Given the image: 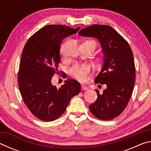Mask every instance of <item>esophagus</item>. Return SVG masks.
Returning a JSON list of instances; mask_svg holds the SVG:
<instances>
[{
    "instance_id": "1",
    "label": "esophagus",
    "mask_w": 151,
    "mask_h": 151,
    "mask_svg": "<svg viewBox=\"0 0 151 151\" xmlns=\"http://www.w3.org/2000/svg\"><path fill=\"white\" fill-rule=\"evenodd\" d=\"M81 88H82V90H83V91H88V88L87 87V86L84 85H81Z\"/></svg>"
}]
</instances>
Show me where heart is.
Returning a JSON list of instances; mask_svg holds the SVG:
<instances>
[{
    "label": "heart",
    "instance_id": "obj_1",
    "mask_svg": "<svg viewBox=\"0 0 151 151\" xmlns=\"http://www.w3.org/2000/svg\"><path fill=\"white\" fill-rule=\"evenodd\" d=\"M94 43L96 47V42L93 40H88ZM91 68L90 66L87 65H78L75 64L72 67L70 68V75L73 76L77 80L80 81H86V77H87L88 74L90 72Z\"/></svg>",
    "mask_w": 151,
    "mask_h": 151
}]
</instances>
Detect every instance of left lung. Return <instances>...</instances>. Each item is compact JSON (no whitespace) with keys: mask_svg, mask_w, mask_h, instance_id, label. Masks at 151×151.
<instances>
[{"mask_svg":"<svg viewBox=\"0 0 151 151\" xmlns=\"http://www.w3.org/2000/svg\"><path fill=\"white\" fill-rule=\"evenodd\" d=\"M79 35L99 40L104 55V64L94 83L105 84L89 110L97 119L109 121L121 114L131 98L135 83L133 54L129 43L111 27L94 24L81 30Z\"/></svg>","mask_w":151,"mask_h":151,"instance_id":"obj_1","label":"left lung"}]
</instances>
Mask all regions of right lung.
<instances>
[{
    "instance_id": "obj_1",
    "label": "right lung",
    "mask_w": 151,
    "mask_h": 151,
    "mask_svg": "<svg viewBox=\"0 0 151 151\" xmlns=\"http://www.w3.org/2000/svg\"><path fill=\"white\" fill-rule=\"evenodd\" d=\"M79 29L61 24L47 25L29 38L22 50L19 88L30 111L42 121H52L60 116L70 99L80 93V83L74 79H67L58 88L51 83L52 76L58 72L61 42Z\"/></svg>"
}]
</instances>
